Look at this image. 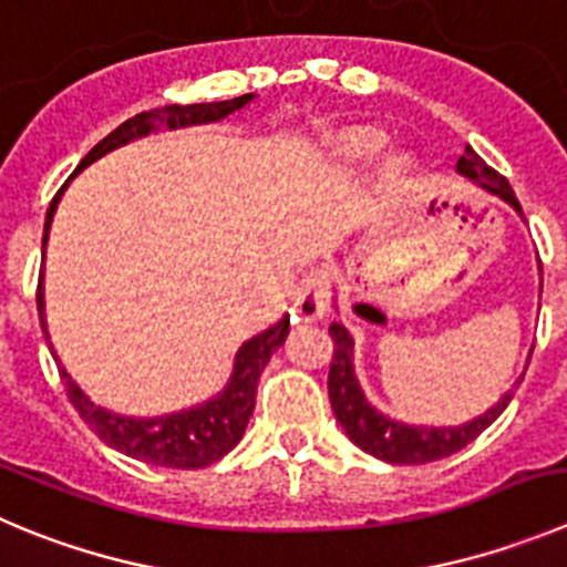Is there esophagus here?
<instances>
[{
    "label": "esophagus",
    "mask_w": 567,
    "mask_h": 567,
    "mask_svg": "<svg viewBox=\"0 0 567 567\" xmlns=\"http://www.w3.org/2000/svg\"><path fill=\"white\" fill-rule=\"evenodd\" d=\"M332 293V277L327 268H313L301 277L299 288L293 296V313L299 319H321L330 305Z\"/></svg>",
    "instance_id": "1"
}]
</instances>
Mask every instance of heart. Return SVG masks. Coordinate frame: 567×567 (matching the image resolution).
<instances>
[{
  "mask_svg": "<svg viewBox=\"0 0 567 567\" xmlns=\"http://www.w3.org/2000/svg\"><path fill=\"white\" fill-rule=\"evenodd\" d=\"M380 147H383V136L374 131H352L341 140V153L352 162H367L374 153H380Z\"/></svg>",
  "mask_w": 567,
  "mask_h": 567,
  "instance_id": "obj_1",
  "label": "heart"
}]
</instances>
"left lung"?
<instances>
[{
    "instance_id": "obj_1",
    "label": "left lung",
    "mask_w": 567,
    "mask_h": 567,
    "mask_svg": "<svg viewBox=\"0 0 567 567\" xmlns=\"http://www.w3.org/2000/svg\"><path fill=\"white\" fill-rule=\"evenodd\" d=\"M456 171L462 173L470 182L481 184L484 189H489L492 195L504 198L506 204L515 206L523 215L520 200L515 198V189L509 187L504 176L498 171H492L489 164L473 151V147H464V153L458 156ZM330 338H332V361H330V378H327V389H330V403L332 414L341 422V427L347 431V436L367 451L369 456L383 458L389 464H427L436 462V458L453 456L462 447H467L478 433H484L492 422L504 414V409L509 405L515 389L506 391L498 400L495 409L486 411L484 416L473 422H464L458 427H414L403 425V422H394L389 416H383L380 411H374L367 403L361 385H358L355 369H352V338L343 330L338 321L330 324ZM523 380V378H520ZM517 380L515 385H520Z\"/></svg>"
}]
</instances>
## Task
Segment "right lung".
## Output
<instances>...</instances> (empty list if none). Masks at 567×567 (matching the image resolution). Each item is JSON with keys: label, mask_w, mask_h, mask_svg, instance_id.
I'll use <instances>...</instances> for the list:
<instances>
[{"label": "right lung", "mask_w": 567, "mask_h": 567, "mask_svg": "<svg viewBox=\"0 0 567 567\" xmlns=\"http://www.w3.org/2000/svg\"><path fill=\"white\" fill-rule=\"evenodd\" d=\"M254 94H243L235 100H220V103H193V105H164V109H151L142 111V114L125 120L120 128L111 131L105 140H100L92 151L86 153L78 171L89 167L92 162H97L100 156H105L109 151L120 145H128L131 140H140L147 136L151 131H156L158 125H167V128H184V125H198V123H215V120H224L231 111L243 109V105L251 100ZM66 187V184H63ZM63 189H58V195L52 198L50 209H47V224H44V246L47 235H50L52 215H55V206L61 200ZM44 277V274H41ZM39 277V290H35V301H39V319L41 330L47 336L44 324V288H41ZM290 330V319H279L271 330L259 332L251 341H246L240 347L235 358V372H231L229 385L224 389V394H218L209 403L198 405V409L178 411L171 416H156V420H134V416H120L111 414V411L97 409V405L72 383V378L66 374V369L58 367L63 385H66L69 403L75 405V411L81 414V420L103 439L109 447L125 453L131 458H140V462L158 464V467H176V470H195L206 467V464L218 462L220 456L235 447L243 439V431L248 425V416L254 411V400H257V383L259 374L266 369V363L271 361V355L285 343ZM52 349V347H50Z\"/></svg>", "instance_id": "obj_1"}]
</instances>
